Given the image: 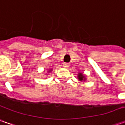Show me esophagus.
Returning <instances> with one entry per match:
<instances>
[{
    "label": "esophagus",
    "instance_id": "34e87169",
    "mask_svg": "<svg viewBox=\"0 0 125 125\" xmlns=\"http://www.w3.org/2000/svg\"><path fill=\"white\" fill-rule=\"evenodd\" d=\"M70 63H67V62H65V63H63V67H65V68H67V67H70Z\"/></svg>",
    "mask_w": 125,
    "mask_h": 125
}]
</instances>
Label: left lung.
<instances>
[{
  "instance_id": "obj_1",
  "label": "left lung",
  "mask_w": 125,
  "mask_h": 125,
  "mask_svg": "<svg viewBox=\"0 0 125 125\" xmlns=\"http://www.w3.org/2000/svg\"><path fill=\"white\" fill-rule=\"evenodd\" d=\"M83 79H84V76H83V74L80 73L79 74V79L80 81H82Z\"/></svg>"
}]
</instances>
